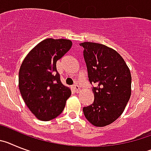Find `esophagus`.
Listing matches in <instances>:
<instances>
[{
	"instance_id": "34e87169",
	"label": "esophagus",
	"mask_w": 151,
	"mask_h": 151,
	"mask_svg": "<svg viewBox=\"0 0 151 151\" xmlns=\"http://www.w3.org/2000/svg\"><path fill=\"white\" fill-rule=\"evenodd\" d=\"M73 88H74V92H75V93H78V92L81 90V89H80V86L77 84L74 85V86H73Z\"/></svg>"
}]
</instances>
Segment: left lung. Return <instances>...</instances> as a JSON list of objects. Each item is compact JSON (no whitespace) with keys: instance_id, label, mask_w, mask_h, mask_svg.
Instances as JSON below:
<instances>
[{"instance_id":"left-lung-1","label":"left lung","mask_w":151,"mask_h":151,"mask_svg":"<svg viewBox=\"0 0 151 151\" xmlns=\"http://www.w3.org/2000/svg\"><path fill=\"white\" fill-rule=\"evenodd\" d=\"M83 46L90 83H95L93 104L83 107L86 119L96 127L115 122L124 112L132 93L128 67L116 51L99 43L85 42Z\"/></svg>"}]
</instances>
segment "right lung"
<instances>
[{"label":"right lung","mask_w":151,"mask_h":151,"mask_svg":"<svg viewBox=\"0 0 151 151\" xmlns=\"http://www.w3.org/2000/svg\"><path fill=\"white\" fill-rule=\"evenodd\" d=\"M70 40L45 39L23 60L19 71V88L29 110L38 119L49 121L60 115L71 95L61 83L56 68L58 60L71 48Z\"/></svg>","instance_id":"right-lung-1"}]
</instances>
